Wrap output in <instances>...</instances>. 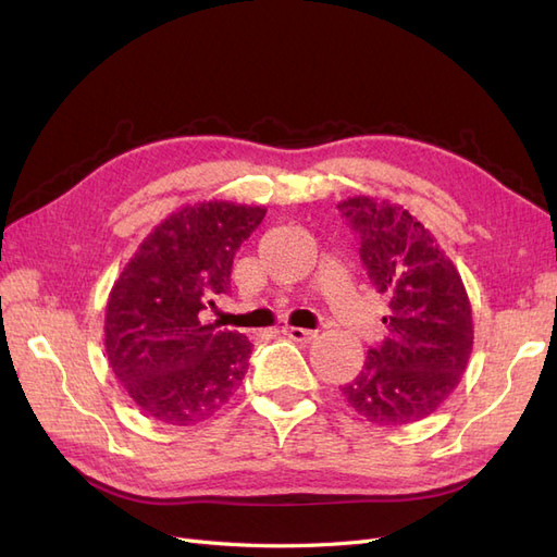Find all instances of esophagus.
Wrapping results in <instances>:
<instances>
[{
	"label": "esophagus",
	"mask_w": 557,
	"mask_h": 557,
	"mask_svg": "<svg viewBox=\"0 0 557 557\" xmlns=\"http://www.w3.org/2000/svg\"><path fill=\"white\" fill-rule=\"evenodd\" d=\"M283 334L288 336V339L299 342V344H309V342L315 339V332L305 330V327H283Z\"/></svg>",
	"instance_id": "esophagus-1"
}]
</instances>
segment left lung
<instances>
[{"mask_svg":"<svg viewBox=\"0 0 557 557\" xmlns=\"http://www.w3.org/2000/svg\"><path fill=\"white\" fill-rule=\"evenodd\" d=\"M336 209L360 237L367 278L387 301V336L342 393L369 423H416L442 407L467 369L474 325L465 283L407 209L374 197Z\"/></svg>","mask_w":557,"mask_h":557,"instance_id":"left-lung-1","label":"left lung"}]
</instances>
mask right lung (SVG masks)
<instances>
[{"instance_id":"add662e5","label":"right lung","mask_w":557,"mask_h":557,"mask_svg":"<svg viewBox=\"0 0 557 557\" xmlns=\"http://www.w3.org/2000/svg\"><path fill=\"white\" fill-rule=\"evenodd\" d=\"M267 209L201 201L148 234L113 283L104 346L115 379L137 409L164 425H197L242 385L250 342L205 323L230 290L234 252Z\"/></svg>"}]
</instances>
